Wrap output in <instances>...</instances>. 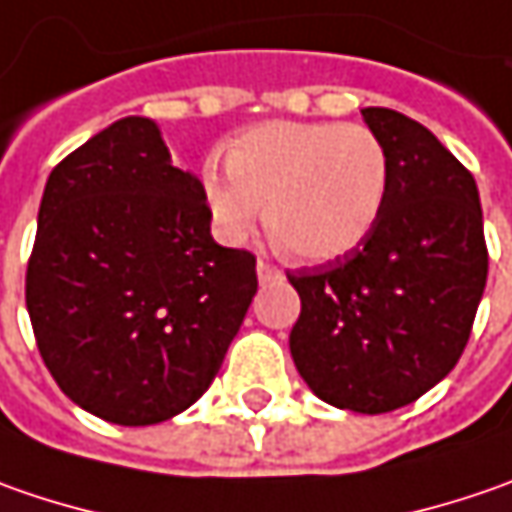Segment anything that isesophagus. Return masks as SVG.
I'll return each mask as SVG.
<instances>
[{
    "instance_id": "obj_1",
    "label": "esophagus",
    "mask_w": 512,
    "mask_h": 512,
    "mask_svg": "<svg viewBox=\"0 0 512 512\" xmlns=\"http://www.w3.org/2000/svg\"><path fill=\"white\" fill-rule=\"evenodd\" d=\"M256 276H259V282L265 285V282H273V279H279L282 273H279V270H276L273 265H267V262H259V265H256Z\"/></svg>"
}]
</instances>
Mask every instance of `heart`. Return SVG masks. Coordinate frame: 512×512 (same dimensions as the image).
Listing matches in <instances>:
<instances>
[{
	"instance_id": "b5f03b06",
	"label": "heart",
	"mask_w": 512,
	"mask_h": 512,
	"mask_svg": "<svg viewBox=\"0 0 512 512\" xmlns=\"http://www.w3.org/2000/svg\"><path fill=\"white\" fill-rule=\"evenodd\" d=\"M390 162L364 125L265 122L227 150V173L207 168L205 202L219 233L239 242L267 205V233L293 262L325 265L362 245L379 222Z\"/></svg>"
}]
</instances>
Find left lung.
<instances>
[{
	"label": "left lung",
	"instance_id": "8db88e82",
	"mask_svg": "<svg viewBox=\"0 0 512 512\" xmlns=\"http://www.w3.org/2000/svg\"><path fill=\"white\" fill-rule=\"evenodd\" d=\"M390 162L379 222L356 250L287 273L302 299L290 356L339 410L390 413L456 367L487 285L482 202L470 170L416 119L364 108Z\"/></svg>",
	"mask_w": 512,
	"mask_h": 512
}]
</instances>
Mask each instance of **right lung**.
<instances>
[{
    "mask_svg": "<svg viewBox=\"0 0 512 512\" xmlns=\"http://www.w3.org/2000/svg\"><path fill=\"white\" fill-rule=\"evenodd\" d=\"M25 302L70 402L122 427L168 422L216 379L256 296V259L213 242L196 173L125 116L48 176Z\"/></svg>",
    "mask_w": 512,
    "mask_h": 512,
    "instance_id": "right-lung-1",
    "label": "right lung"
}]
</instances>
